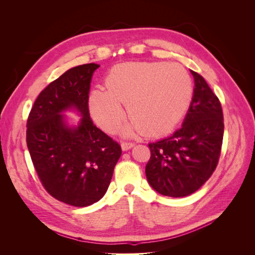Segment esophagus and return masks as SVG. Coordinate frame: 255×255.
<instances>
[{
  "label": "esophagus",
  "mask_w": 255,
  "mask_h": 255,
  "mask_svg": "<svg viewBox=\"0 0 255 255\" xmlns=\"http://www.w3.org/2000/svg\"><path fill=\"white\" fill-rule=\"evenodd\" d=\"M134 145H135L134 142H122L121 148H122L123 151H127V150H129L130 148H133Z\"/></svg>",
  "instance_id": "esophagus-1"
}]
</instances>
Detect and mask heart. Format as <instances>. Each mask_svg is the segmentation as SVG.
Returning a JSON list of instances; mask_svg holds the SVG:
<instances>
[{"label":"heart","mask_w":255,"mask_h":255,"mask_svg":"<svg viewBox=\"0 0 255 255\" xmlns=\"http://www.w3.org/2000/svg\"><path fill=\"white\" fill-rule=\"evenodd\" d=\"M105 89H94L89 109L98 125L110 133L125 119L121 103L133 120L123 128L129 136L144 128L148 134L171 129L186 113L192 95L188 72L179 64L130 61L115 66L105 79Z\"/></svg>","instance_id":"1"}]
</instances>
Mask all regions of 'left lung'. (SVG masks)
Masks as SVG:
<instances>
[{
  "label": "left lung",
  "instance_id": "obj_1",
  "mask_svg": "<svg viewBox=\"0 0 255 255\" xmlns=\"http://www.w3.org/2000/svg\"><path fill=\"white\" fill-rule=\"evenodd\" d=\"M190 72L194 96L182 128L149 143L151 157L145 166L152 188L173 198L194 194L210 179L218 164L225 129L219 99L201 75Z\"/></svg>",
  "mask_w": 255,
  "mask_h": 255
}]
</instances>
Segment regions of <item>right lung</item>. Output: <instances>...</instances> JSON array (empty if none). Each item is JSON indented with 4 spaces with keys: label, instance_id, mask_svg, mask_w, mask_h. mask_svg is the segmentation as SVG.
<instances>
[{
    "label": "right lung",
    "instance_id": "1",
    "mask_svg": "<svg viewBox=\"0 0 255 255\" xmlns=\"http://www.w3.org/2000/svg\"><path fill=\"white\" fill-rule=\"evenodd\" d=\"M100 66L69 69L50 83L30 110L26 143L44 189L60 202L85 207L109 188L121 146L92 122L88 99L92 74ZM75 109L79 125L69 127L62 113Z\"/></svg>",
    "mask_w": 255,
    "mask_h": 255
}]
</instances>
